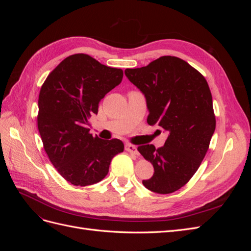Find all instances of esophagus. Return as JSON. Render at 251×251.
<instances>
[{
	"label": "esophagus",
	"mask_w": 251,
	"mask_h": 251,
	"mask_svg": "<svg viewBox=\"0 0 251 251\" xmlns=\"http://www.w3.org/2000/svg\"><path fill=\"white\" fill-rule=\"evenodd\" d=\"M126 151H128V153H131V154L138 155L137 148H136L135 146H133V144H126Z\"/></svg>",
	"instance_id": "esophagus-1"
}]
</instances>
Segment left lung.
I'll return each mask as SVG.
<instances>
[{
    "label": "left lung",
    "instance_id": "8db88e82",
    "mask_svg": "<svg viewBox=\"0 0 251 251\" xmlns=\"http://www.w3.org/2000/svg\"><path fill=\"white\" fill-rule=\"evenodd\" d=\"M125 74L146 96L148 124L169 133L164 146L138 147L154 166V175L142 183L157 194L178 191L191 180L206 155L216 128L208 83L185 60L161 56L146 67Z\"/></svg>",
    "mask_w": 251,
    "mask_h": 251
}]
</instances>
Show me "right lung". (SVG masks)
<instances>
[{
    "label": "right lung",
    "instance_id": "add662e5",
    "mask_svg": "<svg viewBox=\"0 0 251 251\" xmlns=\"http://www.w3.org/2000/svg\"><path fill=\"white\" fill-rule=\"evenodd\" d=\"M123 76L121 69L77 53L66 57L43 83L37 127L51 163L73 185L101 181L112 158L124 151L121 140L93 137L87 127L98 103Z\"/></svg>",
    "mask_w": 251,
    "mask_h": 251
}]
</instances>
